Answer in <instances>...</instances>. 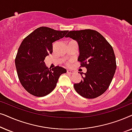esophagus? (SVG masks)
<instances>
[{
  "label": "esophagus",
  "instance_id": "34e87169",
  "mask_svg": "<svg viewBox=\"0 0 132 132\" xmlns=\"http://www.w3.org/2000/svg\"><path fill=\"white\" fill-rule=\"evenodd\" d=\"M67 73H68V74H71V75H72V74H73L75 72H74V71H73V70H67Z\"/></svg>",
  "mask_w": 132,
  "mask_h": 132
}]
</instances>
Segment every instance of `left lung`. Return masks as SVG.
Wrapping results in <instances>:
<instances>
[{"mask_svg":"<svg viewBox=\"0 0 132 132\" xmlns=\"http://www.w3.org/2000/svg\"><path fill=\"white\" fill-rule=\"evenodd\" d=\"M70 37L78 43V61L86 73H80L83 79L74 88L86 98H94L103 94L111 84L117 68L112 47L96 30L85 29L70 31Z\"/></svg>","mask_w":132,"mask_h":132,"instance_id":"obj_1","label":"left lung"}]
</instances>
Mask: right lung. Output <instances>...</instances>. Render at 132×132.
Segmentation results:
<instances>
[{
	"instance_id": "1",
	"label": "right lung",
	"mask_w": 132,
	"mask_h": 132,
	"mask_svg": "<svg viewBox=\"0 0 132 132\" xmlns=\"http://www.w3.org/2000/svg\"><path fill=\"white\" fill-rule=\"evenodd\" d=\"M68 32L39 27L21 42L15 57V67L21 85L30 94L48 95L55 89L59 76L67 72L59 66L49 69L44 61L53 52L52 43L64 37Z\"/></svg>"
}]
</instances>
